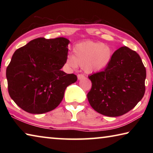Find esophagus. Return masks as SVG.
Returning a JSON list of instances; mask_svg holds the SVG:
<instances>
[{
	"label": "esophagus",
	"mask_w": 153,
	"mask_h": 153,
	"mask_svg": "<svg viewBox=\"0 0 153 153\" xmlns=\"http://www.w3.org/2000/svg\"><path fill=\"white\" fill-rule=\"evenodd\" d=\"M85 78V76L84 74H78L77 75V79H82Z\"/></svg>",
	"instance_id": "obj_1"
}]
</instances>
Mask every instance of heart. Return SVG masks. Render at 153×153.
Instances as JSON below:
<instances>
[{
  "label": "heart",
  "instance_id": "heart-1",
  "mask_svg": "<svg viewBox=\"0 0 153 153\" xmlns=\"http://www.w3.org/2000/svg\"><path fill=\"white\" fill-rule=\"evenodd\" d=\"M113 52L102 42L92 41L79 43L74 48V56L69 55L66 62L72 68L83 67L87 74L97 73L105 69L112 59Z\"/></svg>",
  "mask_w": 153,
  "mask_h": 153
}]
</instances>
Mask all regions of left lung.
I'll return each mask as SVG.
<instances>
[{
  "mask_svg": "<svg viewBox=\"0 0 153 153\" xmlns=\"http://www.w3.org/2000/svg\"><path fill=\"white\" fill-rule=\"evenodd\" d=\"M146 68L140 56L127 46L117 49L104 71L88 76L92 88L87 97L97 112L117 117L135 107L145 92Z\"/></svg>",
  "mask_w": 153,
  "mask_h": 153,
  "instance_id": "1",
  "label": "left lung"
}]
</instances>
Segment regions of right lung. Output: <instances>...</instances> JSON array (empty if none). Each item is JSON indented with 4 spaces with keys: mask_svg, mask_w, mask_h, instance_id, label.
I'll return each mask as SVG.
<instances>
[{
    "mask_svg": "<svg viewBox=\"0 0 153 153\" xmlns=\"http://www.w3.org/2000/svg\"><path fill=\"white\" fill-rule=\"evenodd\" d=\"M69 40L38 38L15 51L7 68L10 97L27 113L42 114L60 104L66 88L77 81L61 71Z\"/></svg>",
    "mask_w": 153,
    "mask_h": 153,
    "instance_id": "1",
    "label": "right lung"
}]
</instances>
